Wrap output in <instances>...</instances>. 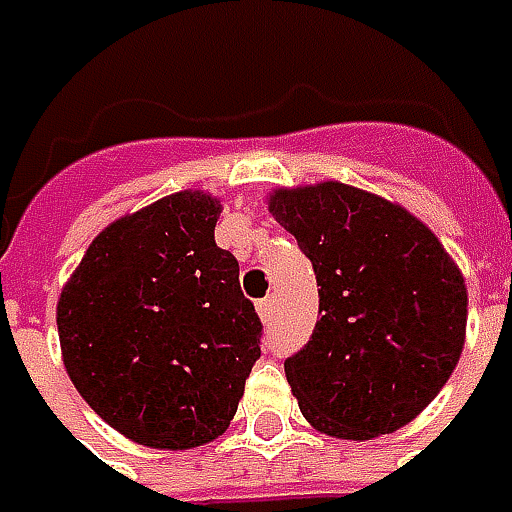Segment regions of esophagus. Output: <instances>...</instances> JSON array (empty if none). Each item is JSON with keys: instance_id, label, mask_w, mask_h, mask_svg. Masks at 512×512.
Wrapping results in <instances>:
<instances>
[{"instance_id": "1", "label": "esophagus", "mask_w": 512, "mask_h": 512, "mask_svg": "<svg viewBox=\"0 0 512 512\" xmlns=\"http://www.w3.org/2000/svg\"><path fill=\"white\" fill-rule=\"evenodd\" d=\"M256 310H259L262 322H270V319H273V313H276V305H273V296H267V299H262V302L256 305Z\"/></svg>"}]
</instances>
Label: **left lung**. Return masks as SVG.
I'll list each match as a JSON object with an SVG mask.
<instances>
[{"mask_svg": "<svg viewBox=\"0 0 512 512\" xmlns=\"http://www.w3.org/2000/svg\"><path fill=\"white\" fill-rule=\"evenodd\" d=\"M267 207L296 236L319 285L322 319L285 362L302 416L353 442L413 422L462 356L459 265L413 213L359 187H279Z\"/></svg>", "mask_w": 512, "mask_h": 512, "instance_id": "8db88e82", "label": "left lung"}]
</instances>
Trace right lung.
<instances>
[{
  "label": "right lung",
  "mask_w": 512,
  "mask_h": 512,
  "mask_svg": "<svg viewBox=\"0 0 512 512\" xmlns=\"http://www.w3.org/2000/svg\"><path fill=\"white\" fill-rule=\"evenodd\" d=\"M219 213V199L182 190L122 216L62 287L56 327L70 382L130 442H213L262 356L239 262L213 239Z\"/></svg>",
  "instance_id": "1"
}]
</instances>
